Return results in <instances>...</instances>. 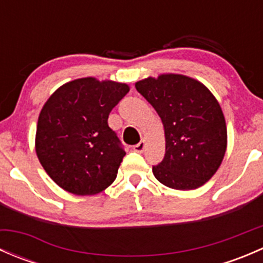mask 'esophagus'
Segmentation results:
<instances>
[{
  "label": "esophagus",
  "instance_id": "34e87169",
  "mask_svg": "<svg viewBox=\"0 0 263 263\" xmlns=\"http://www.w3.org/2000/svg\"><path fill=\"white\" fill-rule=\"evenodd\" d=\"M144 148H145V141H144V140H141L139 144L135 145V146H134V150L136 151V153H142V151H144Z\"/></svg>",
  "mask_w": 263,
  "mask_h": 263
}]
</instances>
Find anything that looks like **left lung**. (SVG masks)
<instances>
[{"mask_svg": "<svg viewBox=\"0 0 263 263\" xmlns=\"http://www.w3.org/2000/svg\"><path fill=\"white\" fill-rule=\"evenodd\" d=\"M135 86L164 124L165 155L153 166L155 178L182 191L205 184L227 150L225 118L210 90L183 75L148 78Z\"/></svg>", "mask_w": 263, "mask_h": 263, "instance_id": "8db88e82", "label": "left lung"}]
</instances>
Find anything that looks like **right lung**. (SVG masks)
Here are the masks:
<instances>
[{
  "label": "right lung",
  "mask_w": 263,
  "mask_h": 263,
  "mask_svg": "<svg viewBox=\"0 0 263 263\" xmlns=\"http://www.w3.org/2000/svg\"><path fill=\"white\" fill-rule=\"evenodd\" d=\"M129 91L126 84L85 78L62 85L47 100L35 150L47 174L79 196L97 195L116 179L126 155L108 116Z\"/></svg>",
  "instance_id": "1"
}]
</instances>
